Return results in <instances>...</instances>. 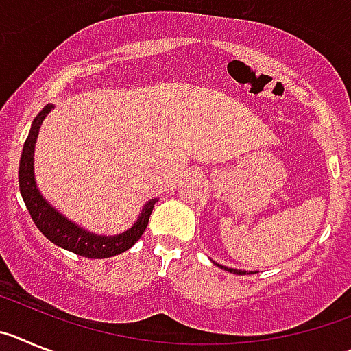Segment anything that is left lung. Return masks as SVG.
<instances>
[{
	"label": "left lung",
	"mask_w": 351,
	"mask_h": 351,
	"mask_svg": "<svg viewBox=\"0 0 351 351\" xmlns=\"http://www.w3.org/2000/svg\"><path fill=\"white\" fill-rule=\"evenodd\" d=\"M219 266V264H217ZM223 271H229L232 274H254V271H241V269H234V267H226V266H220Z\"/></svg>",
	"instance_id": "obj_1"
}]
</instances>
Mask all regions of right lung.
I'll return each instance as SVG.
<instances>
[{
    "label": "right lung",
    "instance_id": "add662e5",
    "mask_svg": "<svg viewBox=\"0 0 351 351\" xmlns=\"http://www.w3.org/2000/svg\"><path fill=\"white\" fill-rule=\"evenodd\" d=\"M50 110H53L52 103L47 105L42 112L34 117L27 140L24 143V148H22L21 164H19V187H21L22 199L26 203V208L29 211L34 226L53 245L61 246L64 250L73 252L77 255H82V257L106 258L129 250L147 229L154 204L159 199L154 197L147 201L141 208V213L138 215L136 222L132 223L129 229H125L124 232L115 236H103L90 232V230L75 223L73 220H69L68 217H64L59 210H56L43 197V194L38 189L36 178H34V147H36L38 132H40V128H42Z\"/></svg>",
    "mask_w": 351,
    "mask_h": 351
}]
</instances>
